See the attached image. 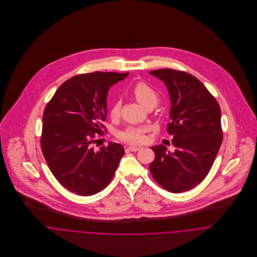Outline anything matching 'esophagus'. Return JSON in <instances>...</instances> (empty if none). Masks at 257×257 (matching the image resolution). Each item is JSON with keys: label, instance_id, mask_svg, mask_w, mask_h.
<instances>
[{"label": "esophagus", "instance_id": "esophagus-1", "mask_svg": "<svg viewBox=\"0 0 257 257\" xmlns=\"http://www.w3.org/2000/svg\"><path fill=\"white\" fill-rule=\"evenodd\" d=\"M140 148H141V147H133V146H131V147H127V149H128L130 151H135V152H136V151H139V150H140Z\"/></svg>", "mask_w": 257, "mask_h": 257}]
</instances>
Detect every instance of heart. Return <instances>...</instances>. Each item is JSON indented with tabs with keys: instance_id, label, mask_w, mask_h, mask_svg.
Wrapping results in <instances>:
<instances>
[{
	"instance_id": "heart-1",
	"label": "heart",
	"mask_w": 257,
	"mask_h": 257,
	"mask_svg": "<svg viewBox=\"0 0 257 257\" xmlns=\"http://www.w3.org/2000/svg\"><path fill=\"white\" fill-rule=\"evenodd\" d=\"M132 93L135 98L146 108L154 107L158 102V95L156 91L145 81L137 82L132 88ZM119 110L120 102L115 100L110 105V116L112 118H116L119 115ZM147 126L128 125L117 133V138L118 140L131 145H139L145 142V134L147 133Z\"/></svg>"
}]
</instances>
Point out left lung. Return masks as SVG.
Segmentation results:
<instances>
[{
	"instance_id": "obj_1",
	"label": "left lung",
	"mask_w": 257,
	"mask_h": 257,
	"mask_svg": "<svg viewBox=\"0 0 257 257\" xmlns=\"http://www.w3.org/2000/svg\"><path fill=\"white\" fill-rule=\"evenodd\" d=\"M149 73L167 86L170 118L167 132L173 136L174 152L162 145L151 147L155 153L149 170L154 180L172 193L188 191L210 172L222 142L220 109L216 98L196 77L174 70Z\"/></svg>"
}]
</instances>
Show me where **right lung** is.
<instances>
[{
  "label": "right lung",
  "instance_id": "right-lung-1",
  "mask_svg": "<svg viewBox=\"0 0 257 257\" xmlns=\"http://www.w3.org/2000/svg\"><path fill=\"white\" fill-rule=\"evenodd\" d=\"M127 75L100 71L76 75L57 89L44 109L43 156L56 180L78 195L104 190L124 154L118 144L110 143L98 151L93 145L106 128L108 91Z\"/></svg>",
  "mask_w": 257,
  "mask_h": 257
}]
</instances>
